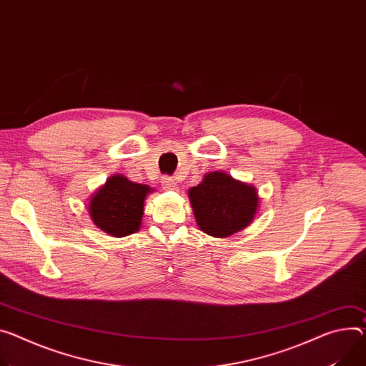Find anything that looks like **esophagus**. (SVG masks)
<instances>
[{"label": "esophagus", "mask_w": 366, "mask_h": 366, "mask_svg": "<svg viewBox=\"0 0 366 366\" xmlns=\"http://www.w3.org/2000/svg\"><path fill=\"white\" fill-rule=\"evenodd\" d=\"M162 188L163 189H178V185H177V181L175 179H172V178H169V177H164L163 179H162Z\"/></svg>", "instance_id": "1"}]
</instances>
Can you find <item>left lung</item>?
<instances>
[{"mask_svg":"<svg viewBox=\"0 0 366 366\" xmlns=\"http://www.w3.org/2000/svg\"><path fill=\"white\" fill-rule=\"evenodd\" d=\"M195 222L204 234L227 238L248 227L259 207L258 191L223 171L206 174L188 189Z\"/></svg>","mask_w":366,"mask_h":366,"instance_id":"obj_1","label":"left lung"}]
</instances>
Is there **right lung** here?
Returning <instances> with one entry per match:
<instances>
[{"instance_id":"obj_1","label":"right lung","mask_w":366,"mask_h":366,"mask_svg":"<svg viewBox=\"0 0 366 366\" xmlns=\"http://www.w3.org/2000/svg\"><path fill=\"white\" fill-rule=\"evenodd\" d=\"M152 191L149 185L132 182L118 174L108 178L92 195L87 212L105 234L117 238L128 237L140 229L146 197Z\"/></svg>"}]
</instances>
